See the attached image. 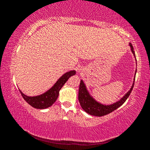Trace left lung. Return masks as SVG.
I'll return each instance as SVG.
<instances>
[{
    "label": "left lung",
    "instance_id": "left-lung-1",
    "mask_svg": "<svg viewBox=\"0 0 150 150\" xmlns=\"http://www.w3.org/2000/svg\"><path fill=\"white\" fill-rule=\"evenodd\" d=\"M129 45H130V48H131L132 53H133L134 56H135V51H134L132 44H130ZM133 86L134 83L132 85L130 90L119 101H118L117 102L111 105H104L97 102L92 96H90L87 88H86V86L85 83H84V82L82 80H81L78 92L79 102H80L81 107L82 108V109L86 111L87 113H89V114L95 116H105V115H107L108 113H111L114 110H116L118 107H120L121 105H123V103L126 101V99L130 96L131 91L132 90V88H133Z\"/></svg>",
    "mask_w": 150,
    "mask_h": 150
}]
</instances>
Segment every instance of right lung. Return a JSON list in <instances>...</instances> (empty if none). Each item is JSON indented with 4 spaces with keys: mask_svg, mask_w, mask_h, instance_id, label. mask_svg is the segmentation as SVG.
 Here are the masks:
<instances>
[{
    "mask_svg": "<svg viewBox=\"0 0 150 150\" xmlns=\"http://www.w3.org/2000/svg\"><path fill=\"white\" fill-rule=\"evenodd\" d=\"M76 72L75 70H71V71L67 72L63 76H61L58 79L57 82L55 83V85L49 89L47 92L44 94H40L36 97H28L24 94L21 91L22 97L28 103L30 106L35 108H39V109H44L48 107L52 106L53 103L58 99V94H59V91L61 90L63 85L67 82V80L69 79L70 77L75 75Z\"/></svg>",
    "mask_w": 150,
    "mask_h": 150,
    "instance_id": "1",
    "label": "right lung"
}]
</instances>
